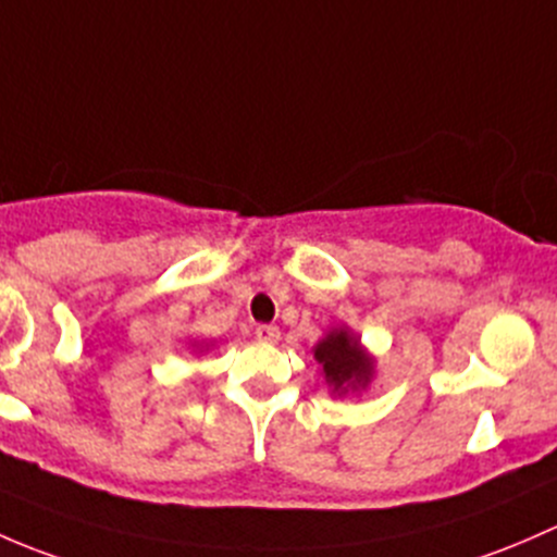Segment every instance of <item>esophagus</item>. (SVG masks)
I'll return each instance as SVG.
<instances>
[{
	"mask_svg": "<svg viewBox=\"0 0 557 557\" xmlns=\"http://www.w3.org/2000/svg\"><path fill=\"white\" fill-rule=\"evenodd\" d=\"M255 335H257V341H262V343H276L281 337V332H278V326H273V324H257Z\"/></svg>",
	"mask_w": 557,
	"mask_h": 557,
	"instance_id": "esophagus-1",
	"label": "esophagus"
}]
</instances>
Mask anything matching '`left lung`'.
<instances>
[{
    "mask_svg": "<svg viewBox=\"0 0 557 557\" xmlns=\"http://www.w3.org/2000/svg\"><path fill=\"white\" fill-rule=\"evenodd\" d=\"M317 362L324 367L326 383L335 386V392H348V388L364 386L372 375V362L359 348L357 337L348 335L346 330L330 332L313 351Z\"/></svg>",
    "mask_w": 557,
    "mask_h": 557,
    "instance_id": "1",
    "label": "left lung"
}]
</instances>
